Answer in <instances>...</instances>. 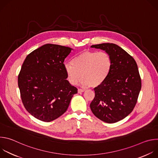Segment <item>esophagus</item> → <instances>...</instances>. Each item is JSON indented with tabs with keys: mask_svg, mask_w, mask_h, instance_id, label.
<instances>
[{
	"mask_svg": "<svg viewBox=\"0 0 158 158\" xmlns=\"http://www.w3.org/2000/svg\"><path fill=\"white\" fill-rule=\"evenodd\" d=\"M84 91H85V90H84V89H78V93H84Z\"/></svg>",
	"mask_w": 158,
	"mask_h": 158,
	"instance_id": "esophagus-1",
	"label": "esophagus"
}]
</instances>
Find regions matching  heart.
Segmentation results:
<instances>
[{
  "label": "heart",
  "mask_w": 158,
  "mask_h": 158,
  "mask_svg": "<svg viewBox=\"0 0 158 158\" xmlns=\"http://www.w3.org/2000/svg\"><path fill=\"white\" fill-rule=\"evenodd\" d=\"M112 66L110 56L105 52L85 51L76 56L72 62L64 64V70L69 82L84 87L99 86L107 79Z\"/></svg>",
  "instance_id": "1"
}]
</instances>
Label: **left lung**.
<instances>
[{"instance_id":"1","label":"left lung","mask_w":158,"mask_h":158,"mask_svg":"<svg viewBox=\"0 0 158 158\" xmlns=\"http://www.w3.org/2000/svg\"><path fill=\"white\" fill-rule=\"evenodd\" d=\"M93 48L105 51L112 59L109 76L94 89L95 97L90 104L93 113L107 123H114L127 116L138 101L141 79L134 58L118 45L103 43Z\"/></svg>"}]
</instances>
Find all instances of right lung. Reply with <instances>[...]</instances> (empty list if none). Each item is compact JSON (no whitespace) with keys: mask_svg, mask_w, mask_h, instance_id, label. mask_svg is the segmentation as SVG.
<instances>
[{"mask_svg":"<svg viewBox=\"0 0 158 158\" xmlns=\"http://www.w3.org/2000/svg\"><path fill=\"white\" fill-rule=\"evenodd\" d=\"M73 49L47 44L31 52L18 76L26 109L44 122L56 119L67 110L77 89L66 79L64 61Z\"/></svg>","mask_w":158,"mask_h":158,"instance_id":"add662e5","label":"right lung"}]
</instances>
